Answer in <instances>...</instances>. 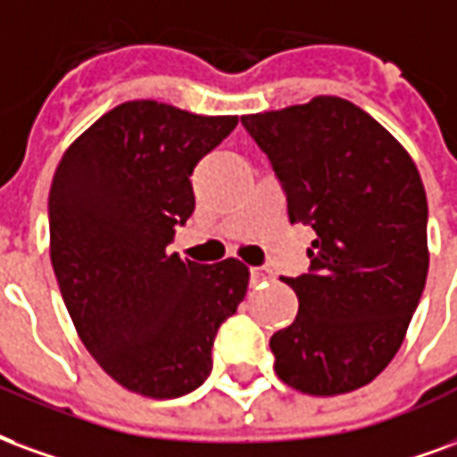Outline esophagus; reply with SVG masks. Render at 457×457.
Returning <instances> with one entry per match:
<instances>
[{"instance_id": "34e87169", "label": "esophagus", "mask_w": 457, "mask_h": 457, "mask_svg": "<svg viewBox=\"0 0 457 457\" xmlns=\"http://www.w3.org/2000/svg\"><path fill=\"white\" fill-rule=\"evenodd\" d=\"M265 279H272V270L268 265H258V268H251V282L258 285V282H265Z\"/></svg>"}]
</instances>
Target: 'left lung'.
Returning a JSON list of instances; mask_svg holds the SVG:
<instances>
[{"label":"left lung","mask_w":457,"mask_h":457,"mask_svg":"<svg viewBox=\"0 0 457 457\" xmlns=\"http://www.w3.org/2000/svg\"><path fill=\"white\" fill-rule=\"evenodd\" d=\"M287 196L312 226L295 324L270 338L278 378L316 397L368 385L404 341L428 272V206L414 160L375 119L338 96L243 116Z\"/></svg>","instance_id":"obj_1"}]
</instances>
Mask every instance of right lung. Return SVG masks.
Here are the masks:
<instances>
[{
    "mask_svg": "<svg viewBox=\"0 0 457 457\" xmlns=\"http://www.w3.org/2000/svg\"><path fill=\"white\" fill-rule=\"evenodd\" d=\"M236 123L126 102L70 145L53 178L51 261L70 319L106 375L145 397H182L209 378L216 331L248 289L236 258L168 255L195 212L196 162Z\"/></svg>",
    "mask_w": 457,
    "mask_h": 457,
    "instance_id": "1",
    "label": "right lung"
}]
</instances>
